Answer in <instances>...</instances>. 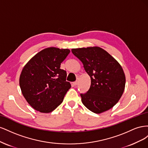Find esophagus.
Instances as JSON below:
<instances>
[{
  "label": "esophagus",
  "mask_w": 148,
  "mask_h": 148,
  "mask_svg": "<svg viewBox=\"0 0 148 148\" xmlns=\"http://www.w3.org/2000/svg\"><path fill=\"white\" fill-rule=\"evenodd\" d=\"M78 83V79H77V80H76V82L73 83V84L75 85V86H76V85H77Z\"/></svg>",
  "instance_id": "obj_1"
}]
</instances>
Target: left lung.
Here are the masks:
<instances>
[{"label": "left lung", "mask_w": 148, "mask_h": 148, "mask_svg": "<svg viewBox=\"0 0 148 148\" xmlns=\"http://www.w3.org/2000/svg\"><path fill=\"white\" fill-rule=\"evenodd\" d=\"M91 78L86 93L81 94L82 101L89 110L101 114L119 102L125 86V75L119 62L99 47L72 49Z\"/></svg>", "instance_id": "obj_1"}]
</instances>
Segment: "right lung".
<instances>
[{"instance_id":"right-lung-1","label":"right lung","mask_w":148,"mask_h":148,"mask_svg":"<svg viewBox=\"0 0 148 148\" xmlns=\"http://www.w3.org/2000/svg\"><path fill=\"white\" fill-rule=\"evenodd\" d=\"M68 49L48 47L28 62L20 77V86L25 99L40 112L49 113L63 102L71 84L60 64L69 55Z\"/></svg>"}]
</instances>
